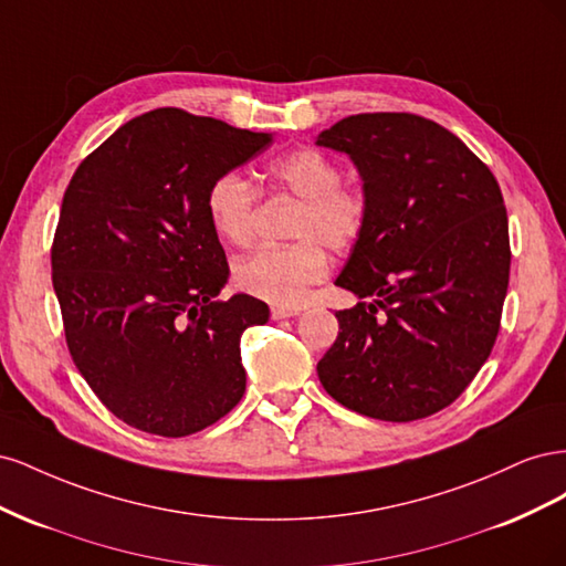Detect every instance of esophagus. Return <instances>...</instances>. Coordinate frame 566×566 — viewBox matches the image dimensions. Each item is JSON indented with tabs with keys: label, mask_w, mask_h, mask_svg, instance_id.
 <instances>
[{
	"label": "esophagus",
	"mask_w": 566,
	"mask_h": 566,
	"mask_svg": "<svg viewBox=\"0 0 566 566\" xmlns=\"http://www.w3.org/2000/svg\"><path fill=\"white\" fill-rule=\"evenodd\" d=\"M302 310H285V306H273L271 310V318L279 321V318H293L297 316Z\"/></svg>",
	"instance_id": "1"
}]
</instances>
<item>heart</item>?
<instances>
[{
  "instance_id": "heart-1",
  "label": "heart",
  "mask_w": 566,
  "mask_h": 566,
  "mask_svg": "<svg viewBox=\"0 0 566 566\" xmlns=\"http://www.w3.org/2000/svg\"><path fill=\"white\" fill-rule=\"evenodd\" d=\"M271 184L300 198L290 224L295 243L260 248L238 260L233 283L243 293L273 306L297 310L310 297L312 285L328 276L331 250L352 248L366 227V198L342 184L339 165L316 148H297L273 160ZM260 193L241 172H224L212 179L205 193L214 233L231 245H248L254 235V214Z\"/></svg>"
}]
</instances>
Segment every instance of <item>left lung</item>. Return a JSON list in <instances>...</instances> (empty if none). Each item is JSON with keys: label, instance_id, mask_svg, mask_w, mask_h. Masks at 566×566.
<instances>
[{"label": "left lung", "instance_id": "1", "mask_svg": "<svg viewBox=\"0 0 566 566\" xmlns=\"http://www.w3.org/2000/svg\"><path fill=\"white\" fill-rule=\"evenodd\" d=\"M364 181L366 227L335 285L318 380L356 413L410 422L453 403L499 337L510 281L501 186L455 134L413 113H361L318 134Z\"/></svg>", "mask_w": 566, "mask_h": 566}]
</instances>
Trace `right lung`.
Segmentation results:
<instances>
[{
    "instance_id": "right-lung-1",
    "label": "right lung",
    "mask_w": 566,
    "mask_h": 566,
    "mask_svg": "<svg viewBox=\"0 0 566 566\" xmlns=\"http://www.w3.org/2000/svg\"><path fill=\"white\" fill-rule=\"evenodd\" d=\"M269 144L264 132L156 108L111 134L65 188L51 281L67 349L136 430L193 434L243 399L241 335L269 306L219 300L229 264L205 193Z\"/></svg>"
}]
</instances>
